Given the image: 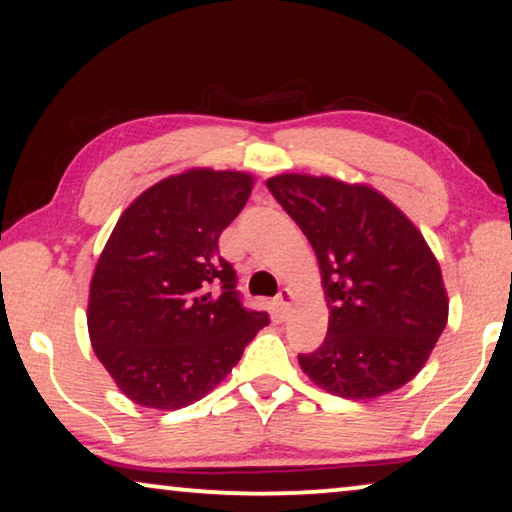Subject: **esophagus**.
Here are the masks:
<instances>
[{"mask_svg": "<svg viewBox=\"0 0 512 512\" xmlns=\"http://www.w3.org/2000/svg\"><path fill=\"white\" fill-rule=\"evenodd\" d=\"M276 305H278L280 315L285 317L287 312L292 310V292H289V289H280L278 296H276Z\"/></svg>", "mask_w": 512, "mask_h": 512, "instance_id": "34e87169", "label": "esophagus"}]
</instances>
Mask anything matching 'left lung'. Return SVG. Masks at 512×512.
<instances>
[{
  "mask_svg": "<svg viewBox=\"0 0 512 512\" xmlns=\"http://www.w3.org/2000/svg\"><path fill=\"white\" fill-rule=\"evenodd\" d=\"M266 186L308 236L329 305L326 338L299 356L301 370L347 400L398 391L448 322L444 278L423 234L365 183L278 174Z\"/></svg>",
  "mask_w": 512,
  "mask_h": 512,
  "instance_id": "obj_1",
  "label": "left lung"
}]
</instances>
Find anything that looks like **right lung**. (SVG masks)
<instances>
[{"label": "right lung", "mask_w": 512, "mask_h": 512, "mask_svg": "<svg viewBox=\"0 0 512 512\" xmlns=\"http://www.w3.org/2000/svg\"><path fill=\"white\" fill-rule=\"evenodd\" d=\"M253 181L193 167L144 190L114 225L91 276L87 326L98 361L135 404L172 411L202 400L269 324L243 308L218 255Z\"/></svg>", "instance_id": "add662e5"}]
</instances>
